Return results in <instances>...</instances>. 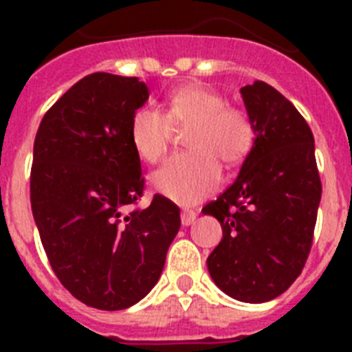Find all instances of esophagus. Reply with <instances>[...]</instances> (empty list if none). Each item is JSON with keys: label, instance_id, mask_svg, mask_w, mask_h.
<instances>
[{"label": "esophagus", "instance_id": "34e87169", "mask_svg": "<svg viewBox=\"0 0 352 352\" xmlns=\"http://www.w3.org/2000/svg\"><path fill=\"white\" fill-rule=\"evenodd\" d=\"M195 217H197V213H195L194 210H183L182 211V223L183 226H192L195 220Z\"/></svg>", "mask_w": 352, "mask_h": 352}]
</instances>
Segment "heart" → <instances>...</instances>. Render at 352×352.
Instances as JSON below:
<instances>
[{
    "instance_id": "1",
    "label": "heart",
    "mask_w": 352,
    "mask_h": 352,
    "mask_svg": "<svg viewBox=\"0 0 352 352\" xmlns=\"http://www.w3.org/2000/svg\"><path fill=\"white\" fill-rule=\"evenodd\" d=\"M166 114L142 107L130 121V141L142 160L155 164L167 151L173 126H190L185 146L190 151L174 155L151 176L155 190L178 204H195L217 190L220 164L234 167L254 146V125L243 109L227 105L226 98L199 84L173 89Z\"/></svg>"
}]
</instances>
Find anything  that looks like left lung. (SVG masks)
<instances>
[{"instance_id":"obj_1","label":"left lung","mask_w":352,"mask_h":352,"mask_svg":"<svg viewBox=\"0 0 352 352\" xmlns=\"http://www.w3.org/2000/svg\"><path fill=\"white\" fill-rule=\"evenodd\" d=\"M256 139L238 178L203 208L222 226L208 272L245 303L280 296L300 276L312 248L321 178L309 123L273 86L241 88Z\"/></svg>"}]
</instances>
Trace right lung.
<instances>
[{"label": "right lung", "instance_id": "right-lung-1", "mask_svg": "<svg viewBox=\"0 0 352 352\" xmlns=\"http://www.w3.org/2000/svg\"><path fill=\"white\" fill-rule=\"evenodd\" d=\"M138 77L95 72L42 118L33 146V219L52 272L84 305L123 310L158 282L178 234L179 208L144 192L141 158L130 141L133 113L148 100Z\"/></svg>", "mask_w": 352, "mask_h": 352}]
</instances>
